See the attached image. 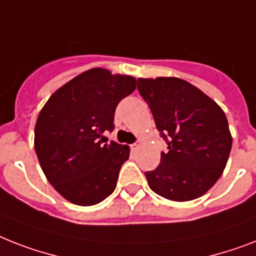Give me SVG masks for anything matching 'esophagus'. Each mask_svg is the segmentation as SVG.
Instances as JSON below:
<instances>
[{
    "label": "esophagus",
    "mask_w": 256,
    "mask_h": 256,
    "mask_svg": "<svg viewBox=\"0 0 256 256\" xmlns=\"http://www.w3.org/2000/svg\"><path fill=\"white\" fill-rule=\"evenodd\" d=\"M139 147H140V144H139V143H134V144H132V151H136V150H139Z\"/></svg>",
    "instance_id": "obj_1"
}]
</instances>
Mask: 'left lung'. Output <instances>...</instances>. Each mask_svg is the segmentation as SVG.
<instances>
[{"mask_svg":"<svg viewBox=\"0 0 256 256\" xmlns=\"http://www.w3.org/2000/svg\"><path fill=\"white\" fill-rule=\"evenodd\" d=\"M138 90L168 144L160 164L144 172L150 188L171 201L202 196L221 178L232 150L224 110L178 78H138Z\"/></svg>","mask_w":256,"mask_h":256,"instance_id":"left-lung-1","label":"left lung"}]
</instances>
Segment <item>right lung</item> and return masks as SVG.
Returning <instances> with one entry per match:
<instances>
[{
    "instance_id": "1",
    "label": "right lung",
    "mask_w": 256,
    "mask_h": 256,
    "mask_svg": "<svg viewBox=\"0 0 256 256\" xmlns=\"http://www.w3.org/2000/svg\"><path fill=\"white\" fill-rule=\"evenodd\" d=\"M135 80L104 68L85 70L48 98L35 124V152L50 184L68 200L90 206L114 192L128 146L106 143L118 102Z\"/></svg>"
}]
</instances>
